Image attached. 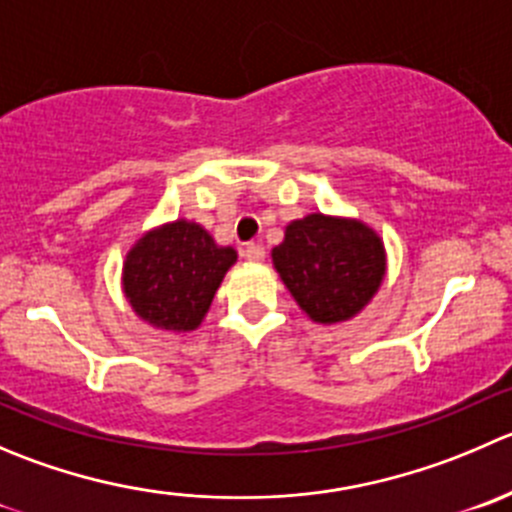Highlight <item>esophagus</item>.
<instances>
[{
  "label": "esophagus",
  "instance_id": "obj_1",
  "mask_svg": "<svg viewBox=\"0 0 512 512\" xmlns=\"http://www.w3.org/2000/svg\"><path fill=\"white\" fill-rule=\"evenodd\" d=\"M245 257L250 262H262L265 260V247L257 245V242H250V245H245Z\"/></svg>",
  "mask_w": 512,
  "mask_h": 512
}]
</instances>
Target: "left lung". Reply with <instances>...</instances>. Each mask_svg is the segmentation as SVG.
Listing matches in <instances>:
<instances>
[{"label": "left lung", "mask_w": 512, "mask_h": 512, "mask_svg": "<svg viewBox=\"0 0 512 512\" xmlns=\"http://www.w3.org/2000/svg\"><path fill=\"white\" fill-rule=\"evenodd\" d=\"M272 265L300 310L320 325L352 320L385 280L380 235L352 217L312 212L285 227Z\"/></svg>", "instance_id": "8db88e82"}]
</instances>
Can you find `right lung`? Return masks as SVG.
<instances>
[{"label": "right lung", "instance_id": "add662e5", "mask_svg": "<svg viewBox=\"0 0 512 512\" xmlns=\"http://www.w3.org/2000/svg\"><path fill=\"white\" fill-rule=\"evenodd\" d=\"M235 262L237 252L217 245L197 222H165L130 247L122 262V292L147 325L192 332Z\"/></svg>", "mask_w": 512, "mask_h": 512}]
</instances>
